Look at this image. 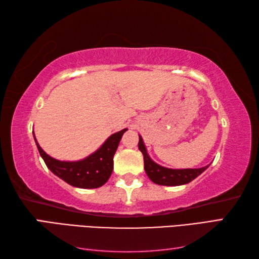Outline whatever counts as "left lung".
Masks as SVG:
<instances>
[{
  "mask_svg": "<svg viewBox=\"0 0 259 259\" xmlns=\"http://www.w3.org/2000/svg\"><path fill=\"white\" fill-rule=\"evenodd\" d=\"M139 150L144 155L145 171L148 177L157 185L161 186H181L190 183L196 179L198 176L201 175L205 170L210 166V163L201 168H187V169H171L160 166L155 162L148 155L147 148L141 136L139 135Z\"/></svg>",
  "mask_w": 259,
  "mask_h": 259,
  "instance_id": "8db88e82",
  "label": "left lung"
}]
</instances>
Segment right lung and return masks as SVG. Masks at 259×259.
I'll use <instances>...</instances> for the list:
<instances>
[{"label":"right lung","instance_id":"obj_1","mask_svg":"<svg viewBox=\"0 0 259 259\" xmlns=\"http://www.w3.org/2000/svg\"><path fill=\"white\" fill-rule=\"evenodd\" d=\"M126 130L128 129H122L111 135L99 149L76 161H62L49 156L38 145L34 131H33V138L47 167L57 177L76 188L95 189L106 184L111 176L113 170V156L117 151L122 135Z\"/></svg>","mask_w":259,"mask_h":259}]
</instances>
